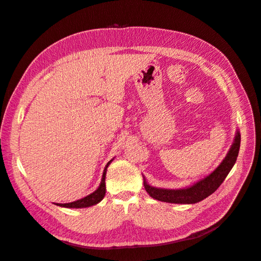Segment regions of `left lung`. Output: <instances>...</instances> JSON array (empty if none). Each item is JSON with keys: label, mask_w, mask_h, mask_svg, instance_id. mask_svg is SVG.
Masks as SVG:
<instances>
[{"label": "left lung", "mask_w": 261, "mask_h": 261, "mask_svg": "<svg viewBox=\"0 0 261 261\" xmlns=\"http://www.w3.org/2000/svg\"><path fill=\"white\" fill-rule=\"evenodd\" d=\"M241 146V134L236 132L233 145L224 158V160L220 163L219 167L213 171L211 174L200 179L192 185L191 187L180 189H165L150 186L146 178L144 177V186L147 193L152 198L171 203H196L207 198L208 196L215 193L219 186L223 183V180L232 170L233 165L238 159Z\"/></svg>", "instance_id": "8db88e82"}]
</instances>
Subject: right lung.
<instances>
[{
  "mask_svg": "<svg viewBox=\"0 0 261 261\" xmlns=\"http://www.w3.org/2000/svg\"><path fill=\"white\" fill-rule=\"evenodd\" d=\"M113 160V159H112ZM109 161L106 165V168L103 170V175H102V179H101V183L99 185V187L94 191L92 194L88 195L84 197V198L80 199V200H76L73 202H68V203H57L58 206L60 207H65V208H87V207H90L93 206V204H97L98 202H100L102 199H103V197L106 195V174H107V170L109 164L112 162Z\"/></svg>",
  "mask_w": 261,
  "mask_h": 261,
  "instance_id": "add662e5",
  "label": "right lung"
}]
</instances>
